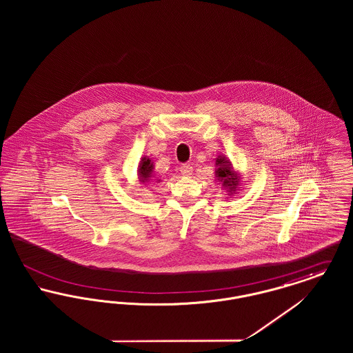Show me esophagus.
I'll return each mask as SVG.
<instances>
[{
    "instance_id": "esophagus-1",
    "label": "esophagus",
    "mask_w": 353,
    "mask_h": 353,
    "mask_svg": "<svg viewBox=\"0 0 353 353\" xmlns=\"http://www.w3.org/2000/svg\"><path fill=\"white\" fill-rule=\"evenodd\" d=\"M180 172H181L183 176H190V174L193 173V167L189 165V164H184V165L180 168Z\"/></svg>"
}]
</instances>
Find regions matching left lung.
Here are the masks:
<instances>
[{"label":"left lung","instance_id":"1","mask_svg":"<svg viewBox=\"0 0 353 353\" xmlns=\"http://www.w3.org/2000/svg\"><path fill=\"white\" fill-rule=\"evenodd\" d=\"M216 181L221 183L222 188L226 189L228 196L236 194L241 188L242 177L239 172H235L232 161L222 154L216 159Z\"/></svg>","mask_w":353,"mask_h":353}]
</instances>
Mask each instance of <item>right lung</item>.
<instances>
[{
	"label": "right lung",
	"instance_id": "right-lung-1",
	"mask_svg": "<svg viewBox=\"0 0 353 353\" xmlns=\"http://www.w3.org/2000/svg\"><path fill=\"white\" fill-rule=\"evenodd\" d=\"M153 173H154V165L150 157L144 156L141 157L139 167H137V177H139V183L143 185L150 184L153 180ZM160 180H157L156 183H159Z\"/></svg>",
	"mask_w": 353,
	"mask_h": 353
}]
</instances>
